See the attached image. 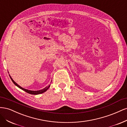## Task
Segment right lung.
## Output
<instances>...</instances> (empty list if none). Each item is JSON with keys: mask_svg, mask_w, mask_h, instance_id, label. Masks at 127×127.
Returning a JSON list of instances; mask_svg holds the SVG:
<instances>
[{"mask_svg": "<svg viewBox=\"0 0 127 127\" xmlns=\"http://www.w3.org/2000/svg\"><path fill=\"white\" fill-rule=\"evenodd\" d=\"M9 75V77H10V78L11 80H12L13 83L15 84V85H16V86H17L18 88H20V89H21V90H23L24 91H25V92H27V93H29V94H33V95H37V94H42V93H44V92H45L47 91L49 89V88L50 87V85H49L47 86V87H45V88H44L43 89H42V90H39V91H31V90H29L25 89V88H23V87H22L21 86H20L19 85H18V84H17L16 82H15L14 81V80L13 79V78L11 77V76H10V75Z\"/></svg>", "mask_w": 127, "mask_h": 127, "instance_id": "add662e5", "label": "right lung"}]
</instances>
